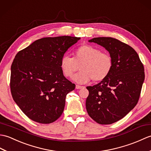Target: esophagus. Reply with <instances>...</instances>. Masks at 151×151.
Returning a JSON list of instances; mask_svg holds the SVG:
<instances>
[{
  "instance_id": "1",
  "label": "esophagus",
  "mask_w": 151,
  "mask_h": 151,
  "mask_svg": "<svg viewBox=\"0 0 151 151\" xmlns=\"http://www.w3.org/2000/svg\"><path fill=\"white\" fill-rule=\"evenodd\" d=\"M83 87H84V86H80V85H76V89H81V88H83Z\"/></svg>"
}]
</instances>
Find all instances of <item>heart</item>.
<instances>
[{"mask_svg":"<svg viewBox=\"0 0 151 151\" xmlns=\"http://www.w3.org/2000/svg\"><path fill=\"white\" fill-rule=\"evenodd\" d=\"M80 72L73 77V80L79 84L90 81H103L110 74L112 68V60L109 54L101 52L91 45L79 46L73 52V58L68 55L62 57L60 63L63 74L71 78L78 70Z\"/></svg>","mask_w":151,"mask_h":151,"instance_id":"heart-1","label":"heart"}]
</instances>
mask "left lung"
Masks as SVG:
<instances>
[{"label": "left lung", "instance_id": "1", "mask_svg": "<svg viewBox=\"0 0 151 151\" xmlns=\"http://www.w3.org/2000/svg\"><path fill=\"white\" fill-rule=\"evenodd\" d=\"M102 46L110 53L112 68L98 84L87 86L88 115L101 125L119 121L138 103L145 79L144 67L131 46L112 37H95L88 41Z\"/></svg>", "mask_w": 151, "mask_h": 151}]
</instances>
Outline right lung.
I'll list each match as a JSON object with an SVG mask.
<instances>
[{
  "mask_svg": "<svg viewBox=\"0 0 151 151\" xmlns=\"http://www.w3.org/2000/svg\"><path fill=\"white\" fill-rule=\"evenodd\" d=\"M79 39L70 36L42 38L15 55L11 66L12 95L33 121L51 123L61 116L66 96L76 85L63 74L60 63Z\"/></svg>",
  "mask_w": 151,
  "mask_h": 151,
  "instance_id": "1",
  "label": "right lung"
}]
</instances>
